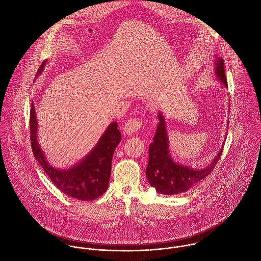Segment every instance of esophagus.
<instances>
[{"mask_svg":"<svg viewBox=\"0 0 261 261\" xmlns=\"http://www.w3.org/2000/svg\"><path fill=\"white\" fill-rule=\"evenodd\" d=\"M143 127H144V124L141 120L136 119V118H131L125 123L124 132L127 135H132V134L140 131Z\"/></svg>","mask_w":261,"mask_h":261,"instance_id":"34e87169","label":"esophagus"}]
</instances>
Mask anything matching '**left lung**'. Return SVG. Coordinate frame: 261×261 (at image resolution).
<instances>
[{"label": "left lung", "mask_w": 261, "mask_h": 261, "mask_svg": "<svg viewBox=\"0 0 261 261\" xmlns=\"http://www.w3.org/2000/svg\"><path fill=\"white\" fill-rule=\"evenodd\" d=\"M215 60L216 76L224 86L228 87L224 60L221 57H216ZM158 117L160 122L153 141L149 144V159L145 172L147 181L150 186L154 187L156 192L161 194L175 195L186 192L212 173L221 158L225 144L223 143L221 150L205 168L194 169L186 165L178 164L173 160L169 149V136L165 116L162 112H159Z\"/></svg>", "instance_id": "1"}]
</instances>
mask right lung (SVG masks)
Wrapping results in <instances>:
<instances>
[{
  "instance_id": "right-lung-1",
  "label": "right lung",
  "mask_w": 261,
  "mask_h": 261,
  "mask_svg": "<svg viewBox=\"0 0 261 261\" xmlns=\"http://www.w3.org/2000/svg\"><path fill=\"white\" fill-rule=\"evenodd\" d=\"M45 63L46 61L40 65L36 76L42 72ZM29 126L33 155L58 189L70 197L84 201L94 200L107 191L114 151L121 142V132L117 122L111 123L91 151L69 169H57L47 162L37 141L38 125L33 103Z\"/></svg>"
}]
</instances>
